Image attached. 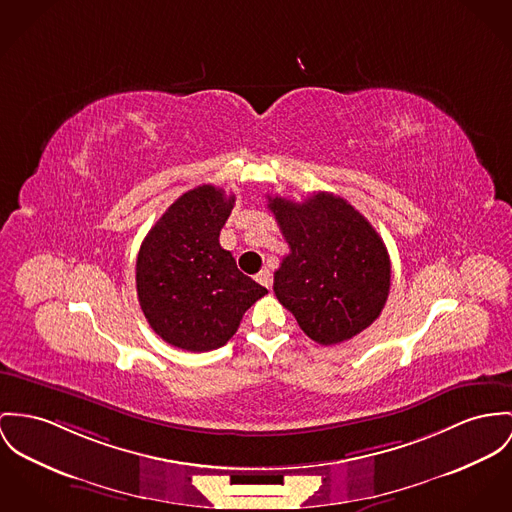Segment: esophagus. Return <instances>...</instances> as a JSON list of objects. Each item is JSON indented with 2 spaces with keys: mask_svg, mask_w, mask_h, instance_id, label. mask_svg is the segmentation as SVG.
Here are the masks:
<instances>
[{
  "mask_svg": "<svg viewBox=\"0 0 512 512\" xmlns=\"http://www.w3.org/2000/svg\"><path fill=\"white\" fill-rule=\"evenodd\" d=\"M255 280H257L259 284H263L265 288H271V284H273V276H271L269 269H263L259 275L255 276Z\"/></svg>",
  "mask_w": 512,
  "mask_h": 512,
  "instance_id": "esophagus-1",
  "label": "esophagus"
}]
</instances>
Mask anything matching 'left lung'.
<instances>
[{"label": "left lung", "instance_id": "1", "mask_svg": "<svg viewBox=\"0 0 512 512\" xmlns=\"http://www.w3.org/2000/svg\"><path fill=\"white\" fill-rule=\"evenodd\" d=\"M290 253L275 273L278 302L319 345L353 339L382 314L392 263L388 249L345 198L317 193L304 202L269 197Z\"/></svg>", "mask_w": 512, "mask_h": 512}]
</instances>
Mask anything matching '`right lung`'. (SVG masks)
Wrapping results in <instances>:
<instances>
[{
  "label": "right lung",
  "mask_w": 512,
  "mask_h": 512,
  "mask_svg": "<svg viewBox=\"0 0 512 512\" xmlns=\"http://www.w3.org/2000/svg\"><path fill=\"white\" fill-rule=\"evenodd\" d=\"M234 202V195L200 185L177 198L142 241L136 259L140 308L159 337L177 349L224 347L243 314L267 294L220 245Z\"/></svg>",
  "instance_id": "right-lung-1"
}]
</instances>
